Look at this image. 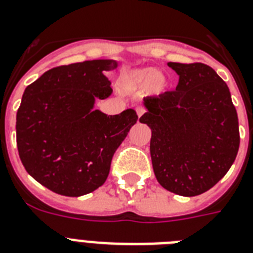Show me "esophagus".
<instances>
[{
	"mask_svg": "<svg viewBox=\"0 0 253 253\" xmlns=\"http://www.w3.org/2000/svg\"><path fill=\"white\" fill-rule=\"evenodd\" d=\"M144 112H145V110H144L141 107H137V108H136V114H137V117H139V118H140V117H141V116H143Z\"/></svg>",
	"mask_w": 253,
	"mask_h": 253,
	"instance_id": "obj_1",
	"label": "esophagus"
}]
</instances>
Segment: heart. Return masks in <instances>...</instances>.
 I'll return each instance as SVG.
<instances>
[{
    "instance_id": "heart-1",
    "label": "heart",
    "mask_w": 253,
    "mask_h": 253,
    "mask_svg": "<svg viewBox=\"0 0 253 253\" xmlns=\"http://www.w3.org/2000/svg\"><path fill=\"white\" fill-rule=\"evenodd\" d=\"M118 87L126 94H139L144 91L148 96H161L169 88V80L156 68L144 67L123 72Z\"/></svg>"
}]
</instances>
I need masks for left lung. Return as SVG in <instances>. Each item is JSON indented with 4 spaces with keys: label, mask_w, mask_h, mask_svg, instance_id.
<instances>
[{
    "label": "left lung",
    "mask_w": 253,
    "mask_h": 253,
    "mask_svg": "<svg viewBox=\"0 0 253 253\" xmlns=\"http://www.w3.org/2000/svg\"><path fill=\"white\" fill-rule=\"evenodd\" d=\"M179 76L175 91L145 97L140 122L152 130L153 171L182 197L207 192L226 175L239 149V125L228 84L211 67L167 63Z\"/></svg>",
    "instance_id": "1"
}]
</instances>
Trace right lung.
<instances>
[{
  "instance_id": "1",
  "label": "right lung",
  "mask_w": 253,
  "mask_h": 253,
  "mask_svg": "<svg viewBox=\"0 0 253 253\" xmlns=\"http://www.w3.org/2000/svg\"><path fill=\"white\" fill-rule=\"evenodd\" d=\"M118 61L97 59L44 72L24 90L16 113V144L27 172L65 197L96 190L117 148L136 123L132 108L116 116L95 109L112 95L104 72Z\"/></svg>"
}]
</instances>
